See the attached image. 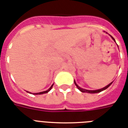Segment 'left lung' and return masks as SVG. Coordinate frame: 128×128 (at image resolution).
<instances>
[{
  "mask_svg": "<svg viewBox=\"0 0 128 128\" xmlns=\"http://www.w3.org/2000/svg\"><path fill=\"white\" fill-rule=\"evenodd\" d=\"M111 36V38H112V39L114 40V42H116V40H115V39H114V38H113V37H112V36ZM112 83H113V82H112L111 83H110V84H108V85H107V86H105V87L102 88H100V89H97V90H86V89H84V88H82L80 87L78 85V84H77L76 83V82H75V80H74L75 85L76 86V87L78 88V90H79L80 91H81V92H87V93H97V92H101V91H103V90H105V89H107V88L109 87V86H110L111 85V84H112Z\"/></svg>",
  "mask_w": 128,
  "mask_h": 128,
  "instance_id": "8db88e82",
  "label": "left lung"
}]
</instances>
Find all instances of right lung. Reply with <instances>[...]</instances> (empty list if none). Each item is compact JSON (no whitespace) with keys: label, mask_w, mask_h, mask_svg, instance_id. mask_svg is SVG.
Listing matches in <instances>:
<instances>
[{"label":"right lung","mask_w":128,"mask_h":128,"mask_svg":"<svg viewBox=\"0 0 128 128\" xmlns=\"http://www.w3.org/2000/svg\"><path fill=\"white\" fill-rule=\"evenodd\" d=\"M53 85H54V84L51 86H50V88H49V89H48V90H46V91H43V92H37V93H34V94H44V93H47V92H48L49 91H50V90H51L52 88V86H53ZM27 92H29V93H31V92H29V91H27Z\"/></svg>","instance_id":"right-lung-1"}]
</instances>
